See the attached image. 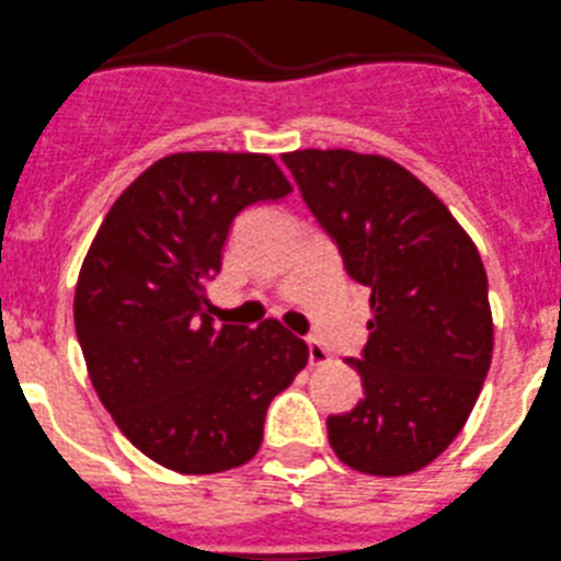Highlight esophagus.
I'll return each instance as SVG.
<instances>
[{
	"label": "esophagus",
	"instance_id": "34e87169",
	"mask_svg": "<svg viewBox=\"0 0 561 561\" xmlns=\"http://www.w3.org/2000/svg\"><path fill=\"white\" fill-rule=\"evenodd\" d=\"M306 346H308V360H311V366H319V364H328L330 360V352L324 350V344L319 339H306Z\"/></svg>",
	"mask_w": 561,
	"mask_h": 561
}]
</instances>
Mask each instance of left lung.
<instances>
[{
	"instance_id": "8db88e82",
	"label": "left lung",
	"mask_w": 561,
	"mask_h": 561,
	"mask_svg": "<svg viewBox=\"0 0 561 561\" xmlns=\"http://www.w3.org/2000/svg\"><path fill=\"white\" fill-rule=\"evenodd\" d=\"M284 162L346 275L369 289V341L346 360L364 399L330 415V446L371 477L419 471L460 435L493 357L477 244L393 159L308 148Z\"/></svg>"
}]
</instances>
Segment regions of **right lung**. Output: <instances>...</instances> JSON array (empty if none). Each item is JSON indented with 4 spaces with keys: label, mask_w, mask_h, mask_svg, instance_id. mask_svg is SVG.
<instances>
[{
    "label": "right lung",
    "mask_w": 561,
    "mask_h": 561,
    "mask_svg": "<svg viewBox=\"0 0 561 561\" xmlns=\"http://www.w3.org/2000/svg\"><path fill=\"white\" fill-rule=\"evenodd\" d=\"M291 184L266 153H173L106 211L73 295L90 382L131 444L179 473L253 460L266 408L306 366L280 322L215 328L206 284L233 220Z\"/></svg>",
    "instance_id": "right-lung-1"
}]
</instances>
